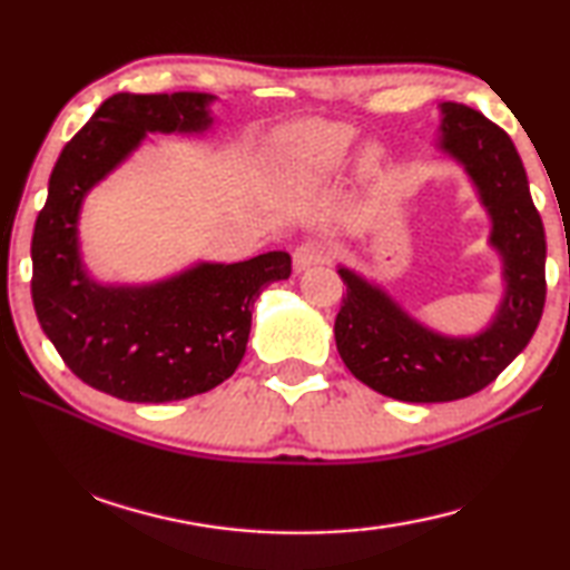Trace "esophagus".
Here are the masks:
<instances>
[{"label": "esophagus", "instance_id": "1", "mask_svg": "<svg viewBox=\"0 0 570 570\" xmlns=\"http://www.w3.org/2000/svg\"><path fill=\"white\" fill-rule=\"evenodd\" d=\"M332 248L322 244V240H306V244L294 248V272L302 274L306 268H312L316 264H324L330 258Z\"/></svg>", "mask_w": 570, "mask_h": 570}]
</instances>
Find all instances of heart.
<instances>
[{"mask_svg": "<svg viewBox=\"0 0 570 570\" xmlns=\"http://www.w3.org/2000/svg\"><path fill=\"white\" fill-rule=\"evenodd\" d=\"M356 128L350 122H330V120H298L278 130L272 140V160L274 166L284 173L288 180L304 183H322L332 178L342 168L344 158L356 140ZM380 166V148L364 146L356 168L364 176L377 170Z\"/></svg>", "mask_w": 570, "mask_h": 570, "instance_id": "obj_1", "label": "heart"}]
</instances>
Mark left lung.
I'll return each mask as SVG.
<instances>
[{"instance_id":"obj_1","label":"left lung","mask_w":570,"mask_h":570,"mask_svg":"<svg viewBox=\"0 0 570 570\" xmlns=\"http://www.w3.org/2000/svg\"><path fill=\"white\" fill-rule=\"evenodd\" d=\"M438 108V148L465 170L490 218L503 298L485 330L452 336L414 320L354 268L336 266L346 284L334 322L342 362L366 387L400 402H452L488 387L525 350L546 304V230L513 140L468 105Z\"/></svg>"}]
</instances>
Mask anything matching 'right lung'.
<instances>
[{"mask_svg": "<svg viewBox=\"0 0 570 570\" xmlns=\"http://www.w3.org/2000/svg\"><path fill=\"white\" fill-rule=\"evenodd\" d=\"M208 92H118L57 158L32 234V302L47 340L85 384L125 402H176L218 387L246 354L250 308L264 286L292 276L268 250L238 264L198 262L150 284H102L88 272L80 214L148 132L214 128Z\"/></svg>", "mask_w": 570, "mask_h": 570, "instance_id": "right-lung-1", "label": "right lung"}]
</instances>
